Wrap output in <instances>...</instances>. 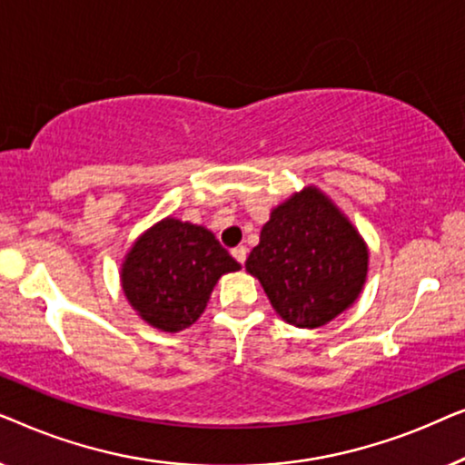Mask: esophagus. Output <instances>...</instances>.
Returning <instances> with one entry per match:
<instances>
[{"label": "esophagus", "instance_id": "esophagus-1", "mask_svg": "<svg viewBox=\"0 0 465 465\" xmlns=\"http://www.w3.org/2000/svg\"><path fill=\"white\" fill-rule=\"evenodd\" d=\"M232 256H234V260H237L239 264H245V258H247V247H245V245L234 247V250H232Z\"/></svg>", "mask_w": 465, "mask_h": 465}]
</instances>
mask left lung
I'll return each mask as SVG.
<instances>
[{
  "label": "left lung",
  "mask_w": 465,
  "mask_h": 465,
  "mask_svg": "<svg viewBox=\"0 0 465 465\" xmlns=\"http://www.w3.org/2000/svg\"><path fill=\"white\" fill-rule=\"evenodd\" d=\"M245 269L292 326L320 328L364 288L368 247L322 190L307 186L271 212Z\"/></svg>",
  "instance_id": "obj_1"
}]
</instances>
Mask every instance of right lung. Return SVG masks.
Instances as JSON below:
<instances>
[{
	"mask_svg": "<svg viewBox=\"0 0 465 465\" xmlns=\"http://www.w3.org/2000/svg\"><path fill=\"white\" fill-rule=\"evenodd\" d=\"M241 264L205 226L164 218L145 231L123 262V292L137 315L163 332L193 326L224 272Z\"/></svg>",
	"mask_w": 465,
	"mask_h": 465,
	"instance_id": "add662e5",
	"label": "right lung"
}]
</instances>
